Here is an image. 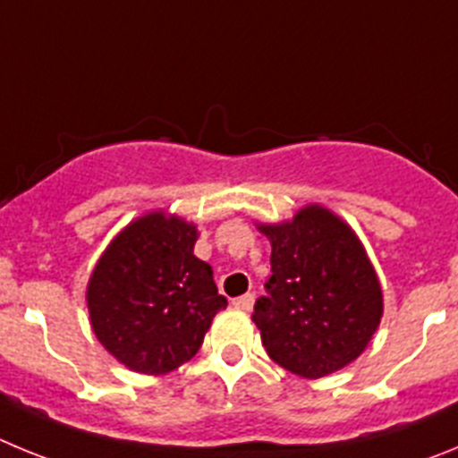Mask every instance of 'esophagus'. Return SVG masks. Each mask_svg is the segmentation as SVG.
<instances>
[{
	"label": "esophagus",
	"instance_id": "esophagus-1",
	"mask_svg": "<svg viewBox=\"0 0 458 458\" xmlns=\"http://www.w3.org/2000/svg\"><path fill=\"white\" fill-rule=\"evenodd\" d=\"M232 305L236 307V310H242V311H250L254 307V293H242L238 295V298H233Z\"/></svg>",
	"mask_w": 458,
	"mask_h": 458
}]
</instances>
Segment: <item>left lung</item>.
<instances>
[{"label":"left lung","mask_w":458,"mask_h":458,"mask_svg":"<svg viewBox=\"0 0 458 458\" xmlns=\"http://www.w3.org/2000/svg\"><path fill=\"white\" fill-rule=\"evenodd\" d=\"M270 238V277L252 321L270 360L302 378L353 362L383 317V293L362 242L323 206L259 225Z\"/></svg>","instance_id":"8db88e82"}]
</instances>
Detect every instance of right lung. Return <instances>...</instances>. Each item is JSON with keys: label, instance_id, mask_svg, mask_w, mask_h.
<instances>
[{"label": "right lung", "instance_id": "right-lung-1", "mask_svg": "<svg viewBox=\"0 0 458 458\" xmlns=\"http://www.w3.org/2000/svg\"><path fill=\"white\" fill-rule=\"evenodd\" d=\"M197 226L163 210L109 242L87 286L91 327L128 369L167 374L194 358L217 311L213 268L194 257Z\"/></svg>", "mask_w": 458, "mask_h": 458}]
</instances>
